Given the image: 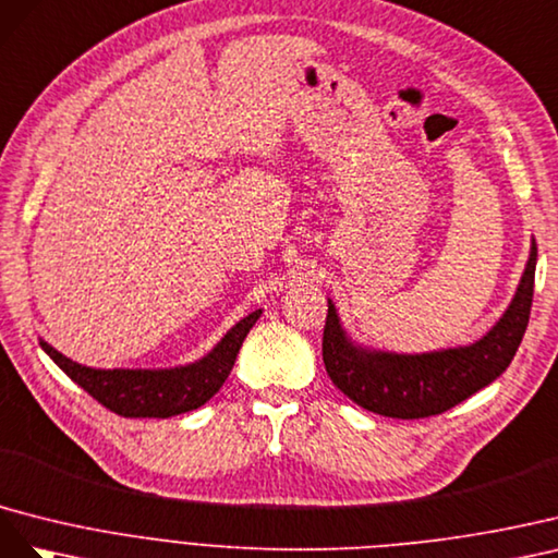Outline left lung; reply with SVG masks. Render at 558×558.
<instances>
[{"label": "left lung", "mask_w": 558, "mask_h": 558, "mask_svg": "<svg viewBox=\"0 0 558 558\" xmlns=\"http://www.w3.org/2000/svg\"><path fill=\"white\" fill-rule=\"evenodd\" d=\"M535 259L537 247L533 245L526 274L500 323L482 341L441 353L388 355L355 348L345 339L329 301L323 360L331 384L362 409L402 421L437 416L468 400L476 390L493 384L517 355L529 327Z\"/></svg>", "instance_id": "obj_1"}]
</instances>
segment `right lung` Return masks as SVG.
<instances>
[{
    "label": "right lung",
    "mask_w": 558,
    "mask_h": 558,
    "mask_svg": "<svg viewBox=\"0 0 558 558\" xmlns=\"http://www.w3.org/2000/svg\"><path fill=\"white\" fill-rule=\"evenodd\" d=\"M259 313L262 311L243 317L208 357L180 369H90L58 353L46 341L39 343L58 367L105 409L119 413L123 418H168L198 409L225 386L238 350H241L252 325L259 320Z\"/></svg>",
    "instance_id": "add662e5"
}]
</instances>
